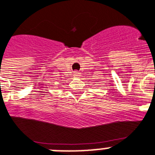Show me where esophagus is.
Wrapping results in <instances>:
<instances>
[{"label": "esophagus", "mask_w": 155, "mask_h": 155, "mask_svg": "<svg viewBox=\"0 0 155 155\" xmlns=\"http://www.w3.org/2000/svg\"><path fill=\"white\" fill-rule=\"evenodd\" d=\"M74 75H75V76H79V75H80V73L79 72V71H75V73H74Z\"/></svg>", "instance_id": "1"}]
</instances>
